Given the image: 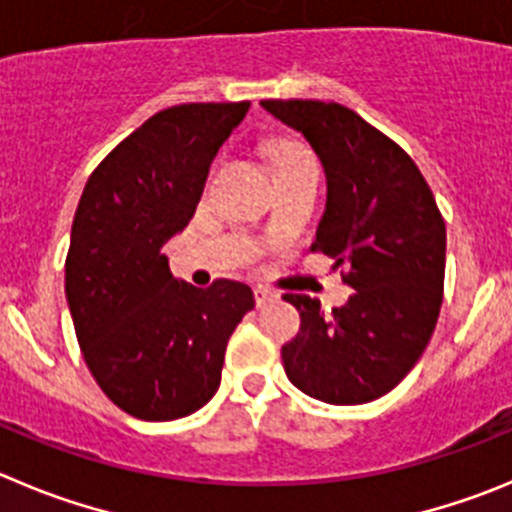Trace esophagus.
<instances>
[{"mask_svg": "<svg viewBox=\"0 0 512 512\" xmlns=\"http://www.w3.org/2000/svg\"><path fill=\"white\" fill-rule=\"evenodd\" d=\"M272 300H275V293H272V290H267V288H262V285H257V288H255L257 308H262V305L272 303Z\"/></svg>", "mask_w": 512, "mask_h": 512, "instance_id": "34e87169", "label": "esophagus"}]
</instances>
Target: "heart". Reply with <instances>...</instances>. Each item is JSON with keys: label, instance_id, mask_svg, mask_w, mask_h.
<instances>
[{"label": "heart", "instance_id": "b5f03b06", "mask_svg": "<svg viewBox=\"0 0 512 512\" xmlns=\"http://www.w3.org/2000/svg\"><path fill=\"white\" fill-rule=\"evenodd\" d=\"M272 164H275V171H278V174H283V171L315 166V159L313 154H310V148L303 146V143L283 141L272 148Z\"/></svg>", "mask_w": 512, "mask_h": 512}]
</instances>
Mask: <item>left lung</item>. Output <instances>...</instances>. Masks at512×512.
Wrapping results in <instances>:
<instances>
[{"mask_svg":"<svg viewBox=\"0 0 512 512\" xmlns=\"http://www.w3.org/2000/svg\"><path fill=\"white\" fill-rule=\"evenodd\" d=\"M321 159L328 202L310 252L341 267L356 293L331 318L321 300L285 293L300 331L283 346L288 379L328 404L389 394L427 348L444 288V219L422 171L356 111L323 100H262Z\"/></svg>","mask_w":512,"mask_h":512,"instance_id":"obj_1","label":"left lung"}]
</instances>
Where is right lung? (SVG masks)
Listing matches in <instances>:
<instances>
[{
  "label": "right lung",
  "instance_id": "obj_1",
  "mask_svg": "<svg viewBox=\"0 0 512 512\" xmlns=\"http://www.w3.org/2000/svg\"><path fill=\"white\" fill-rule=\"evenodd\" d=\"M250 103H184L148 118L105 156L80 197L65 295L90 374L123 412L171 422L219 389L224 351L252 290L176 280L161 255L189 224L209 166Z\"/></svg>",
  "mask_w": 512,
  "mask_h": 512
}]
</instances>
